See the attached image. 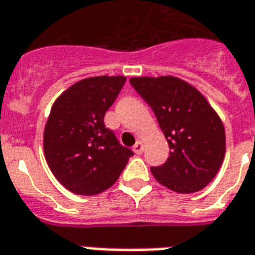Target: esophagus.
<instances>
[{
    "instance_id": "34e87169",
    "label": "esophagus",
    "mask_w": 255,
    "mask_h": 255,
    "mask_svg": "<svg viewBox=\"0 0 255 255\" xmlns=\"http://www.w3.org/2000/svg\"><path fill=\"white\" fill-rule=\"evenodd\" d=\"M133 151L137 153V155H140V153H142V151H144V142L142 141H137L136 144H134V147H133Z\"/></svg>"
}]
</instances>
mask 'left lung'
I'll return each mask as SVG.
<instances>
[{"label":"left lung","instance_id":"left-lung-1","mask_svg":"<svg viewBox=\"0 0 255 255\" xmlns=\"http://www.w3.org/2000/svg\"><path fill=\"white\" fill-rule=\"evenodd\" d=\"M130 85L152 108L169 142L163 165L151 167L156 181L178 194L203 189L225 156V130L205 96L176 77H136Z\"/></svg>","mask_w":255,"mask_h":255}]
</instances>
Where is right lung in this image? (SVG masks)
Masks as SVG:
<instances>
[{
	"label": "right lung",
	"mask_w": 255,
	"mask_h": 255,
	"mask_svg": "<svg viewBox=\"0 0 255 255\" xmlns=\"http://www.w3.org/2000/svg\"><path fill=\"white\" fill-rule=\"evenodd\" d=\"M125 82L119 75L82 79L52 106L44 131L45 158L57 181L73 194L90 196L108 189L133 156L104 125Z\"/></svg>",
	"instance_id": "right-lung-1"
}]
</instances>
